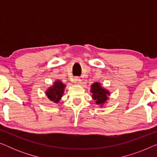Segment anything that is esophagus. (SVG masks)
I'll return each instance as SVG.
<instances>
[{
	"label": "esophagus",
	"instance_id": "34e87169",
	"mask_svg": "<svg viewBox=\"0 0 157 157\" xmlns=\"http://www.w3.org/2000/svg\"><path fill=\"white\" fill-rule=\"evenodd\" d=\"M81 82V80L78 78V77H76V78H74V83H76V84H79Z\"/></svg>",
	"mask_w": 157,
	"mask_h": 157
}]
</instances>
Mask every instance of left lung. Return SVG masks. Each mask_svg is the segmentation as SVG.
Wrapping results in <instances>:
<instances>
[{
    "label": "left lung",
    "mask_w": 157,
    "mask_h": 157,
    "mask_svg": "<svg viewBox=\"0 0 157 157\" xmlns=\"http://www.w3.org/2000/svg\"><path fill=\"white\" fill-rule=\"evenodd\" d=\"M91 90L92 98L96 101V104L101 105V106H103L104 103L108 100V96L110 95L109 91L108 90L104 89L101 83L98 82L94 83L91 85Z\"/></svg>",
    "instance_id": "obj_1"
}]
</instances>
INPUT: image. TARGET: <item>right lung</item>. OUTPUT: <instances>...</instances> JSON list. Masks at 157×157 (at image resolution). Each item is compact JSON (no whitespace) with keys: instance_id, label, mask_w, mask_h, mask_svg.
<instances>
[{"instance_id":"obj_1","label":"right lung","mask_w":157,"mask_h":157,"mask_svg":"<svg viewBox=\"0 0 157 157\" xmlns=\"http://www.w3.org/2000/svg\"><path fill=\"white\" fill-rule=\"evenodd\" d=\"M66 85L61 81H56L52 86L49 87L46 92L49 100L54 103H59L63 96Z\"/></svg>"}]
</instances>
